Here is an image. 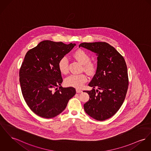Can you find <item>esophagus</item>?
Masks as SVG:
<instances>
[{"label":"esophagus","instance_id":"esophagus-1","mask_svg":"<svg viewBox=\"0 0 151 151\" xmlns=\"http://www.w3.org/2000/svg\"><path fill=\"white\" fill-rule=\"evenodd\" d=\"M82 91H81V89H76V92L77 93H81L82 92Z\"/></svg>","mask_w":151,"mask_h":151}]
</instances>
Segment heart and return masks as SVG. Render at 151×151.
Masks as SVG:
<instances>
[{"mask_svg":"<svg viewBox=\"0 0 151 151\" xmlns=\"http://www.w3.org/2000/svg\"><path fill=\"white\" fill-rule=\"evenodd\" d=\"M73 56L78 62L83 65V70L85 72L91 75L94 74L96 71V64L91 62V56L86 51L81 49L77 50L74 52ZM58 68L62 74H66L68 73L69 61L67 57L63 56L59 60ZM86 81L87 77L83 74H71L65 79V83L68 86L80 88Z\"/></svg>","mask_w":151,"mask_h":151,"instance_id":"b5f03b06","label":"heart"}]
</instances>
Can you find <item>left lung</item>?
I'll return each mask as SVG.
<instances>
[{
  "mask_svg": "<svg viewBox=\"0 0 151 151\" xmlns=\"http://www.w3.org/2000/svg\"><path fill=\"white\" fill-rule=\"evenodd\" d=\"M80 47L97 56L96 74L88 84L93 89L84 91L89 96L84 110L93 119L104 121L112 116L124 103L129 85L127 66L124 57L106 42H82Z\"/></svg>",
  "mask_w": 151,
  "mask_h": 151,
  "instance_id": "left-lung-1",
  "label": "left lung"
}]
</instances>
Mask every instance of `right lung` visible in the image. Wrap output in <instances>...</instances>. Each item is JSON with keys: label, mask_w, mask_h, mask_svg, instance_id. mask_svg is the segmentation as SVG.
Returning <instances> with one entry per match:
<instances>
[{"label": "right lung", "mask_w": 151, "mask_h": 151, "mask_svg": "<svg viewBox=\"0 0 151 151\" xmlns=\"http://www.w3.org/2000/svg\"><path fill=\"white\" fill-rule=\"evenodd\" d=\"M76 45L44 40L26 54L19 73L21 91L28 107L39 116L58 115L76 95L74 88L60 86L63 79L58 68L59 60Z\"/></svg>", "instance_id": "add662e5"}]
</instances>
